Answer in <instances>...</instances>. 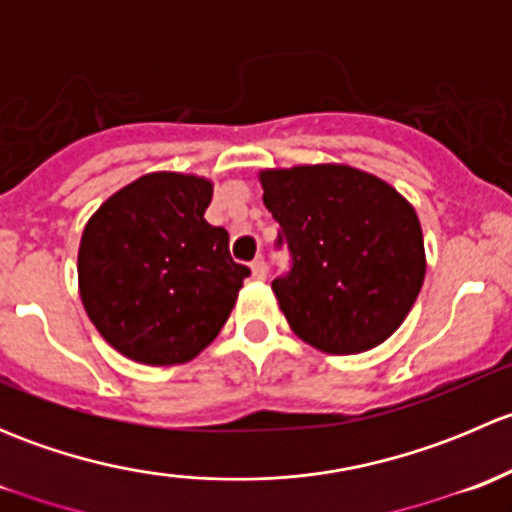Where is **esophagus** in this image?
<instances>
[{
	"mask_svg": "<svg viewBox=\"0 0 512 512\" xmlns=\"http://www.w3.org/2000/svg\"><path fill=\"white\" fill-rule=\"evenodd\" d=\"M252 277H255V280H265L267 277V265H265V257L262 255H257L255 260H252Z\"/></svg>",
	"mask_w": 512,
	"mask_h": 512,
	"instance_id": "34e87169",
	"label": "esophagus"
}]
</instances>
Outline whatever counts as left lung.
Instances as JSON below:
<instances>
[{
  "label": "left lung",
  "instance_id": "1",
  "mask_svg": "<svg viewBox=\"0 0 512 512\" xmlns=\"http://www.w3.org/2000/svg\"><path fill=\"white\" fill-rule=\"evenodd\" d=\"M277 247L292 267L275 277L289 327L327 354H359L391 337L426 277L416 210L389 183L349 165L262 170Z\"/></svg>",
  "mask_w": 512,
  "mask_h": 512
}]
</instances>
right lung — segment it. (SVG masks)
Returning a JSON list of instances; mask_svg holds the SVG:
<instances>
[{
    "label": "right lung",
    "instance_id": "1",
    "mask_svg": "<svg viewBox=\"0 0 512 512\" xmlns=\"http://www.w3.org/2000/svg\"><path fill=\"white\" fill-rule=\"evenodd\" d=\"M213 183L148 173L91 215L79 289L101 337L141 364H185L220 334L250 267L230 257L225 227L205 220Z\"/></svg>",
    "mask_w": 512,
    "mask_h": 512
}]
</instances>
